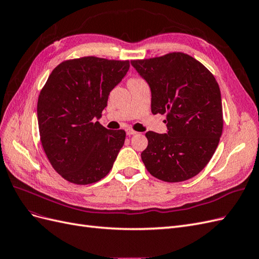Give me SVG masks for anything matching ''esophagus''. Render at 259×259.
Here are the masks:
<instances>
[{"mask_svg":"<svg viewBox=\"0 0 259 259\" xmlns=\"http://www.w3.org/2000/svg\"><path fill=\"white\" fill-rule=\"evenodd\" d=\"M126 134H127L128 136H131V135H135V134H137V132L133 131V130H131V128H127V130H126Z\"/></svg>","mask_w":259,"mask_h":259,"instance_id":"34e87169","label":"esophagus"}]
</instances>
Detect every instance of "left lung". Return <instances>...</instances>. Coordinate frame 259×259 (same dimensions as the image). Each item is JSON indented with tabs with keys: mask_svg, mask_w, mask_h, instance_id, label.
Segmentation results:
<instances>
[{
	"mask_svg": "<svg viewBox=\"0 0 259 259\" xmlns=\"http://www.w3.org/2000/svg\"><path fill=\"white\" fill-rule=\"evenodd\" d=\"M151 90V111L166 114L167 133H146L147 170L167 183L198 175L213 156L223 133L218 83L200 61L184 53L132 60Z\"/></svg>",
	"mask_w": 259,
	"mask_h": 259,
	"instance_id": "8db88e82",
	"label": "left lung"
}]
</instances>
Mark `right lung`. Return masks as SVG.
Returning a JSON list of instances; mask_svg holds the SVG:
<instances>
[{"label": "right lung", "instance_id": "obj_1", "mask_svg": "<svg viewBox=\"0 0 259 259\" xmlns=\"http://www.w3.org/2000/svg\"><path fill=\"white\" fill-rule=\"evenodd\" d=\"M128 69V60L89 56L62 61L46 81L37 99L41 143L54 169L68 182L94 184L112 168L126 134L104 127L95 117Z\"/></svg>", "mask_w": 259, "mask_h": 259}]
</instances>
